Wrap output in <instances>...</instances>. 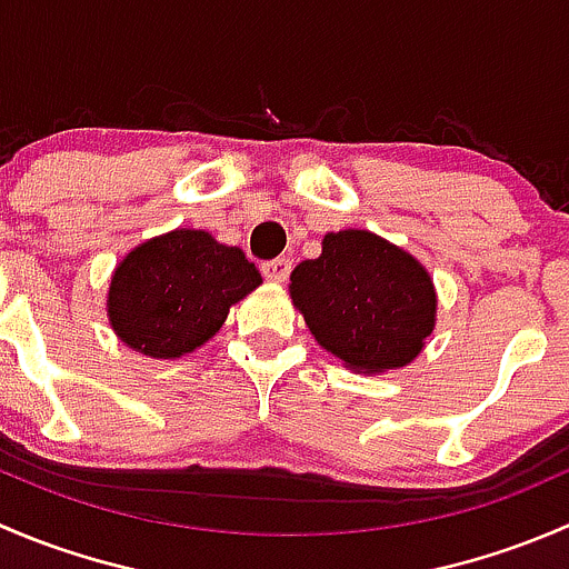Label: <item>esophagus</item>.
I'll return each instance as SVG.
<instances>
[{"instance_id": "obj_1", "label": "esophagus", "mask_w": 569, "mask_h": 569, "mask_svg": "<svg viewBox=\"0 0 569 569\" xmlns=\"http://www.w3.org/2000/svg\"><path fill=\"white\" fill-rule=\"evenodd\" d=\"M291 272V261L289 258H272V261H263L261 263V274L272 283H283Z\"/></svg>"}]
</instances>
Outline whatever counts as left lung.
I'll return each mask as SVG.
<instances>
[{"label":"left lung","mask_w":569,"mask_h":569,"mask_svg":"<svg viewBox=\"0 0 569 569\" xmlns=\"http://www.w3.org/2000/svg\"><path fill=\"white\" fill-rule=\"evenodd\" d=\"M289 289L321 347L366 375L410 363L435 327L427 269L369 231L327 233Z\"/></svg>","instance_id":"obj_1"}]
</instances>
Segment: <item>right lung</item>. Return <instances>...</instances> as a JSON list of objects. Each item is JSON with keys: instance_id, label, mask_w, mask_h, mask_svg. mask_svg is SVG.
Masks as SVG:
<instances>
[{"instance_id": "add662e5", "label": "right lung", "mask_w": 569, "mask_h": 569, "mask_svg": "<svg viewBox=\"0 0 569 569\" xmlns=\"http://www.w3.org/2000/svg\"><path fill=\"white\" fill-rule=\"evenodd\" d=\"M261 283L256 263L206 231L164 233L120 261L109 286V325L151 358H181L209 341L233 302Z\"/></svg>"}]
</instances>
